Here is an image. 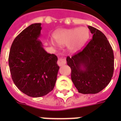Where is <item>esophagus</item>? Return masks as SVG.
<instances>
[{
  "label": "esophagus",
  "instance_id": "1",
  "mask_svg": "<svg viewBox=\"0 0 121 121\" xmlns=\"http://www.w3.org/2000/svg\"><path fill=\"white\" fill-rule=\"evenodd\" d=\"M66 64V59L64 57H59L58 60H57V65L59 66H62Z\"/></svg>",
  "mask_w": 121,
  "mask_h": 121
}]
</instances>
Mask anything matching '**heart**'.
Here are the masks:
<instances>
[{"label":"heart","instance_id":"1","mask_svg":"<svg viewBox=\"0 0 121 121\" xmlns=\"http://www.w3.org/2000/svg\"><path fill=\"white\" fill-rule=\"evenodd\" d=\"M54 39L60 45H68L71 51H76L85 45L89 38V31L85 27L71 29H60L53 35ZM50 43L54 47L57 44L51 40Z\"/></svg>","mask_w":121,"mask_h":121}]
</instances>
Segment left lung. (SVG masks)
I'll use <instances>...</instances> for the list:
<instances>
[{"mask_svg": "<svg viewBox=\"0 0 121 121\" xmlns=\"http://www.w3.org/2000/svg\"><path fill=\"white\" fill-rule=\"evenodd\" d=\"M92 39L82 50L71 57L67 63L71 70V78L79 93L96 94L110 83L114 71L113 51L104 33L88 26Z\"/></svg>", "mask_w": 121, "mask_h": 121, "instance_id": "left-lung-1", "label": "left lung"}]
</instances>
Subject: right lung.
Wrapping results in <instances>:
<instances>
[{"mask_svg":"<svg viewBox=\"0 0 121 121\" xmlns=\"http://www.w3.org/2000/svg\"><path fill=\"white\" fill-rule=\"evenodd\" d=\"M41 23H33L14 40L9 51L11 75L16 86L33 98L43 96L53 90L59 67L57 56L48 53L38 38Z\"/></svg>","mask_w":121,"mask_h":121,"instance_id":"right-lung-1","label":"right lung"}]
</instances>
